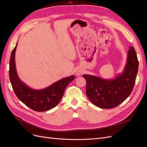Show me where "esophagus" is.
I'll return each instance as SVG.
<instances>
[{
	"instance_id": "obj_1",
	"label": "esophagus",
	"mask_w": 147,
	"mask_h": 147,
	"mask_svg": "<svg viewBox=\"0 0 147 147\" xmlns=\"http://www.w3.org/2000/svg\"><path fill=\"white\" fill-rule=\"evenodd\" d=\"M76 74H77V76H79V75H81L82 74V71H81V70H78L77 72H76Z\"/></svg>"
}]
</instances>
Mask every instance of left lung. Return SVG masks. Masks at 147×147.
Wrapping results in <instances>:
<instances>
[{
  "instance_id": "1",
  "label": "left lung",
  "mask_w": 147,
  "mask_h": 147,
  "mask_svg": "<svg viewBox=\"0 0 147 147\" xmlns=\"http://www.w3.org/2000/svg\"><path fill=\"white\" fill-rule=\"evenodd\" d=\"M139 61L134 47L128 50L127 63L121 74L113 79L106 80L90 75H83L86 81L88 99L101 109H113L129 96L134 88Z\"/></svg>"
}]
</instances>
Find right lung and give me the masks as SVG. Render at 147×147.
I'll use <instances>...</instances> for the list:
<instances>
[{
    "label": "right lung",
    "mask_w": 147,
    "mask_h": 147,
    "mask_svg": "<svg viewBox=\"0 0 147 147\" xmlns=\"http://www.w3.org/2000/svg\"><path fill=\"white\" fill-rule=\"evenodd\" d=\"M17 43L10 59L9 77L16 96L26 106L36 112H45L58 104L63 97L67 86L75 78L74 75L65 77L51 86L42 90H34L21 82L18 75L15 65V51Z\"/></svg>",
    "instance_id": "1"
}]
</instances>
